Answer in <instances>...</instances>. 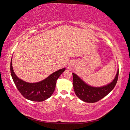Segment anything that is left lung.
Here are the masks:
<instances>
[{"instance_id": "1", "label": "left lung", "mask_w": 130, "mask_h": 130, "mask_svg": "<svg viewBox=\"0 0 130 130\" xmlns=\"http://www.w3.org/2000/svg\"><path fill=\"white\" fill-rule=\"evenodd\" d=\"M73 75V86L74 91L79 99L87 103H95L108 95L117 83L119 70L115 79L109 85L102 87H93L86 84L76 74Z\"/></svg>"}]
</instances>
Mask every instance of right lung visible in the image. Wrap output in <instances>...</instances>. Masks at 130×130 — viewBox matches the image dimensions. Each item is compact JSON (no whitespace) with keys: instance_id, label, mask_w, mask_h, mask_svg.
<instances>
[{"instance_id":"1","label":"right lung","mask_w":130,"mask_h":130,"mask_svg":"<svg viewBox=\"0 0 130 130\" xmlns=\"http://www.w3.org/2000/svg\"><path fill=\"white\" fill-rule=\"evenodd\" d=\"M66 69H62L52 73L46 79L38 83H27L18 78L12 69V59L10 71L16 87L25 98L31 101L42 102L51 96L55 90L57 79Z\"/></svg>"}]
</instances>
